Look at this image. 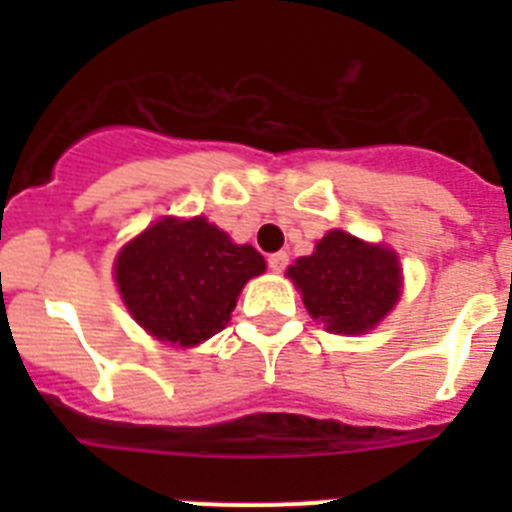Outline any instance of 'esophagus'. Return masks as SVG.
Instances as JSON below:
<instances>
[{
	"mask_svg": "<svg viewBox=\"0 0 512 512\" xmlns=\"http://www.w3.org/2000/svg\"><path fill=\"white\" fill-rule=\"evenodd\" d=\"M287 264H289L287 251H277V253H271V256H269V269L271 271H284V269H287Z\"/></svg>",
	"mask_w": 512,
	"mask_h": 512,
	"instance_id": "obj_1",
	"label": "esophagus"
}]
</instances>
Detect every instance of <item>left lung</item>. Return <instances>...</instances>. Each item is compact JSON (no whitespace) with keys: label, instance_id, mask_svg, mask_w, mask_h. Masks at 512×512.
Returning a JSON list of instances; mask_svg holds the SVG:
<instances>
[{"label":"left lung","instance_id":"8db88e82","mask_svg":"<svg viewBox=\"0 0 512 512\" xmlns=\"http://www.w3.org/2000/svg\"><path fill=\"white\" fill-rule=\"evenodd\" d=\"M287 274L300 287L312 318L343 336L372 330L400 297L395 253L343 230H330L315 253L297 259Z\"/></svg>","mask_w":512,"mask_h":512}]
</instances>
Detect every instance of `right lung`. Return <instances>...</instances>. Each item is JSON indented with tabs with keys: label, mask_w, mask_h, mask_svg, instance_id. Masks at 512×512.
Segmentation results:
<instances>
[{
	"label": "right lung",
	"mask_w": 512,
	"mask_h": 512,
	"mask_svg": "<svg viewBox=\"0 0 512 512\" xmlns=\"http://www.w3.org/2000/svg\"><path fill=\"white\" fill-rule=\"evenodd\" d=\"M266 261L205 217L158 220L122 248L115 279L130 315L158 341L197 346L228 325L243 284Z\"/></svg>",
	"instance_id": "right-lung-1"
}]
</instances>
